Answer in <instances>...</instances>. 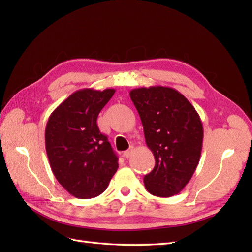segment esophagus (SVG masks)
Listing matches in <instances>:
<instances>
[{
  "label": "esophagus",
  "instance_id": "obj_1",
  "mask_svg": "<svg viewBox=\"0 0 252 252\" xmlns=\"http://www.w3.org/2000/svg\"><path fill=\"white\" fill-rule=\"evenodd\" d=\"M133 149H134V147H133V146H130V148L127 149V151H126L125 153H123V156H125L126 158H130V157H131V155H132V153H133Z\"/></svg>",
  "mask_w": 252,
  "mask_h": 252
}]
</instances>
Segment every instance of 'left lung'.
Instances as JSON below:
<instances>
[{"mask_svg":"<svg viewBox=\"0 0 252 252\" xmlns=\"http://www.w3.org/2000/svg\"><path fill=\"white\" fill-rule=\"evenodd\" d=\"M155 168L144 178L151 194L171 197L184 189L199 163L203 127L200 117L179 91L168 87L132 90Z\"/></svg>","mask_w":252,"mask_h":252,"instance_id":"8db88e82","label":"left lung"}]
</instances>
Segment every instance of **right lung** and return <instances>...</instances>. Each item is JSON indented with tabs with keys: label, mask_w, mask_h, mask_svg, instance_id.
I'll return each mask as SVG.
<instances>
[{
	"label": "right lung",
	"mask_w": 252,
	"mask_h": 252,
	"mask_svg": "<svg viewBox=\"0 0 252 252\" xmlns=\"http://www.w3.org/2000/svg\"><path fill=\"white\" fill-rule=\"evenodd\" d=\"M115 94L114 89L76 91L52 112L45 127V148L60 184L79 199L100 195L119 167L98 114Z\"/></svg>",
	"instance_id": "add662e5"
}]
</instances>
